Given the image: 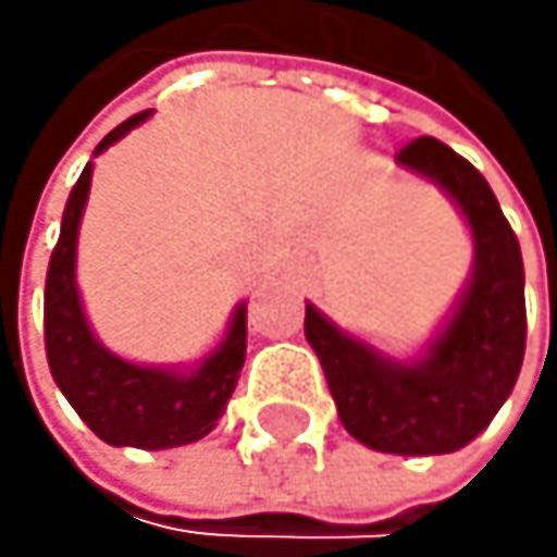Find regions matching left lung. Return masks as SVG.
I'll return each instance as SVG.
<instances>
[{
    "label": "left lung",
    "mask_w": 557,
    "mask_h": 557,
    "mask_svg": "<svg viewBox=\"0 0 557 557\" xmlns=\"http://www.w3.org/2000/svg\"><path fill=\"white\" fill-rule=\"evenodd\" d=\"M397 163L455 200L474 240L471 276L441 331L414 360L371 347L313 304L304 334L320 357L341 424L384 455H451L508 400L524 360V263L487 180L434 136L411 139Z\"/></svg>",
    "instance_id": "obj_1"
}]
</instances>
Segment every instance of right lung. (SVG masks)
Returning a JSON list of instances; mask_svg holds the SVG:
<instances>
[{
    "instance_id": "right-lung-1",
    "label": "right lung",
    "mask_w": 557,
    "mask_h": 557,
    "mask_svg": "<svg viewBox=\"0 0 557 557\" xmlns=\"http://www.w3.org/2000/svg\"><path fill=\"white\" fill-rule=\"evenodd\" d=\"M146 116L149 110L120 123L96 146V153L146 123ZM89 183L92 163H86L66 210H62L59 244L46 273V357L52 381L66 394L73 411L106 444L143 447V451L194 444L216 428L233 387H237L247 357V304L233 310L226 337L189 371L143 368V363L106 350L89 327L76 287V240L89 200Z\"/></svg>"
}]
</instances>
